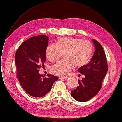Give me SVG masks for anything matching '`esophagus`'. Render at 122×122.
Wrapping results in <instances>:
<instances>
[{
    "mask_svg": "<svg viewBox=\"0 0 122 122\" xmlns=\"http://www.w3.org/2000/svg\"><path fill=\"white\" fill-rule=\"evenodd\" d=\"M67 77H59V78L60 79H65V78H67Z\"/></svg>",
    "mask_w": 122,
    "mask_h": 122,
    "instance_id": "obj_1",
    "label": "esophagus"
}]
</instances>
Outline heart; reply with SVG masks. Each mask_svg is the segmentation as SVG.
Wrapping results in <instances>:
<instances>
[{
  "instance_id": "obj_1",
  "label": "heart",
  "mask_w": 122,
  "mask_h": 122,
  "mask_svg": "<svg viewBox=\"0 0 122 122\" xmlns=\"http://www.w3.org/2000/svg\"><path fill=\"white\" fill-rule=\"evenodd\" d=\"M93 46L87 40L72 38H62L57 44L51 43L46 50V56L52 62L61 58L63 55L65 58L51 67V70L56 75L66 76L73 65L76 67L85 64L92 53Z\"/></svg>"
}]
</instances>
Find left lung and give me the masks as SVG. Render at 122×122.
I'll return each instance as SVG.
<instances>
[{
  "label": "left lung",
  "mask_w": 122,
  "mask_h": 122,
  "mask_svg": "<svg viewBox=\"0 0 122 122\" xmlns=\"http://www.w3.org/2000/svg\"><path fill=\"white\" fill-rule=\"evenodd\" d=\"M96 50L91 61L78 69L85 77L78 80V86L71 92L75 100L84 102L91 100L100 91L103 78L107 72L108 66L105 52L101 44L93 39Z\"/></svg>",
  "instance_id": "8db88e82"
}]
</instances>
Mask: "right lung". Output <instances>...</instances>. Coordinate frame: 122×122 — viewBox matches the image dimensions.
<instances>
[{"instance_id": "add662e5", "label": "right lung", "mask_w": 122, "mask_h": 122, "mask_svg": "<svg viewBox=\"0 0 122 122\" xmlns=\"http://www.w3.org/2000/svg\"><path fill=\"white\" fill-rule=\"evenodd\" d=\"M49 39L40 35L25 40L18 48L15 57L16 76L22 87L30 96L40 97L50 91L57 76L39 73L46 61V50Z\"/></svg>"}]
</instances>
